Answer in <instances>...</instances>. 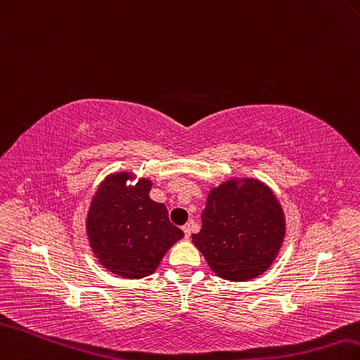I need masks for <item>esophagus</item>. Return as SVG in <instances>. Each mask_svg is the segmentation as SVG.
Returning <instances> with one entry per match:
<instances>
[{
  "label": "esophagus",
  "instance_id": "obj_1",
  "mask_svg": "<svg viewBox=\"0 0 360 360\" xmlns=\"http://www.w3.org/2000/svg\"><path fill=\"white\" fill-rule=\"evenodd\" d=\"M182 230H184V233H185V238H190V235H191V226H190V223L182 226Z\"/></svg>",
  "mask_w": 360,
  "mask_h": 360
}]
</instances>
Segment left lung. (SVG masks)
<instances>
[{"instance_id": "left-lung-1", "label": "left lung", "mask_w": 360, "mask_h": 360, "mask_svg": "<svg viewBox=\"0 0 360 360\" xmlns=\"http://www.w3.org/2000/svg\"><path fill=\"white\" fill-rule=\"evenodd\" d=\"M285 236L283 207L252 178H233L207 194L202 229L191 235L210 268L229 281H247L271 268Z\"/></svg>"}]
</instances>
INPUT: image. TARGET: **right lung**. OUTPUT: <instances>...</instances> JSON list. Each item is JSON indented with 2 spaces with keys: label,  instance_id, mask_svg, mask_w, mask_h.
Instances as JSON below:
<instances>
[{
  "label": "right lung",
  "instance_id": "add662e5",
  "mask_svg": "<svg viewBox=\"0 0 360 360\" xmlns=\"http://www.w3.org/2000/svg\"><path fill=\"white\" fill-rule=\"evenodd\" d=\"M131 172L104 179L92 197L86 215V235L98 263L129 280L154 274L184 231L169 221L167 207L149 199L153 182Z\"/></svg>",
  "mask_w": 360,
  "mask_h": 360
}]
</instances>
